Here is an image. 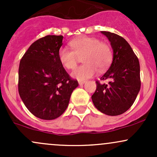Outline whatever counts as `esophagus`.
<instances>
[{"label":"esophagus","mask_w":157,"mask_h":157,"mask_svg":"<svg viewBox=\"0 0 157 157\" xmlns=\"http://www.w3.org/2000/svg\"><path fill=\"white\" fill-rule=\"evenodd\" d=\"M78 82H79V84H80V85H82V84H84L85 82H86V80H79Z\"/></svg>","instance_id":"obj_1"}]
</instances>
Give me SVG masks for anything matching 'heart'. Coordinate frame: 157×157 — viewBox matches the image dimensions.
<instances>
[{"label":"heart","mask_w":157,"mask_h":157,"mask_svg":"<svg viewBox=\"0 0 157 157\" xmlns=\"http://www.w3.org/2000/svg\"><path fill=\"white\" fill-rule=\"evenodd\" d=\"M71 49L60 48L58 59L64 68L72 70L76 68L80 58L85 64L73 71L71 75L77 80H85L93 77L100 71H105L112 61V50L106 43L91 37H80L70 42Z\"/></svg>","instance_id":"b5f03b06"}]
</instances>
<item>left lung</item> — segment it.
<instances>
[{"label":"left lung","instance_id":"left-lung-1","mask_svg":"<svg viewBox=\"0 0 157 157\" xmlns=\"http://www.w3.org/2000/svg\"><path fill=\"white\" fill-rule=\"evenodd\" d=\"M111 42L113 60L100 80H109L108 84L96 80L97 89L91 96L95 107L102 113L117 116L133 105L141 86L138 57L128 43L121 36L101 32Z\"/></svg>","mask_w":157,"mask_h":157}]
</instances>
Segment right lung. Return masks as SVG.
Wrapping results in <instances>:
<instances>
[{"label": "right lung", "instance_id": "right-lung-1", "mask_svg": "<svg viewBox=\"0 0 157 157\" xmlns=\"http://www.w3.org/2000/svg\"><path fill=\"white\" fill-rule=\"evenodd\" d=\"M62 35H47L32 44L21 58L18 92L27 109L42 120H54L67 109L78 86L58 59Z\"/></svg>", "mask_w": 157, "mask_h": 157}]
</instances>
